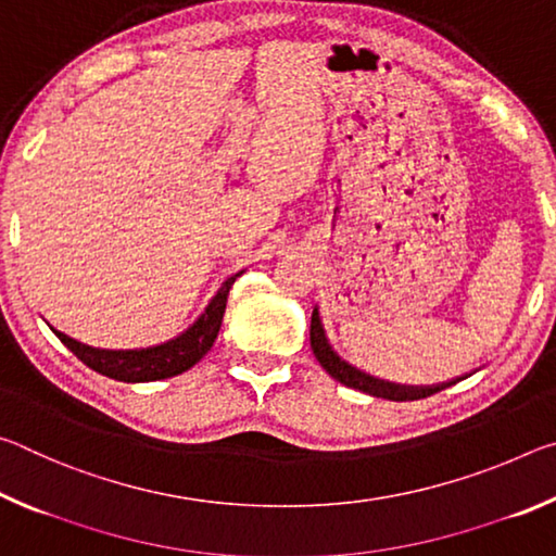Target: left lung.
<instances>
[{
	"label": "left lung",
	"instance_id": "8db88e82",
	"mask_svg": "<svg viewBox=\"0 0 556 556\" xmlns=\"http://www.w3.org/2000/svg\"><path fill=\"white\" fill-rule=\"evenodd\" d=\"M312 351L316 355V361L321 363V368L328 375H331L333 380L345 384V388L361 390L365 394H372V397H382V400H392V402H409V400L429 397V394L446 390V388H451V384H456L458 380H464V378H456L451 382L431 384V388H407V384L384 382V380L372 378V375H365L361 370H355L353 365H348L345 361H341V357L333 353V348L328 345L324 326H321V318H318V308H314V314H312Z\"/></svg>",
	"mask_w": 556,
	"mask_h": 556
}]
</instances>
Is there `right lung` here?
<instances>
[{
  "label": "right lung",
  "mask_w": 556,
  "mask_h": 556,
  "mask_svg": "<svg viewBox=\"0 0 556 556\" xmlns=\"http://www.w3.org/2000/svg\"><path fill=\"white\" fill-rule=\"evenodd\" d=\"M240 275L228 277L218 289V294L211 299V304L205 306V312L199 316L188 331H184L178 338L154 348H142V351H100V348H90L86 343L73 341L61 331H51L61 338V343L68 348L73 355H78L83 361L105 378L119 380V382H152L181 375L188 368H193L201 357L211 351V345L218 338L225 304H228L230 287Z\"/></svg>",
  "instance_id": "add662e5"
}]
</instances>
